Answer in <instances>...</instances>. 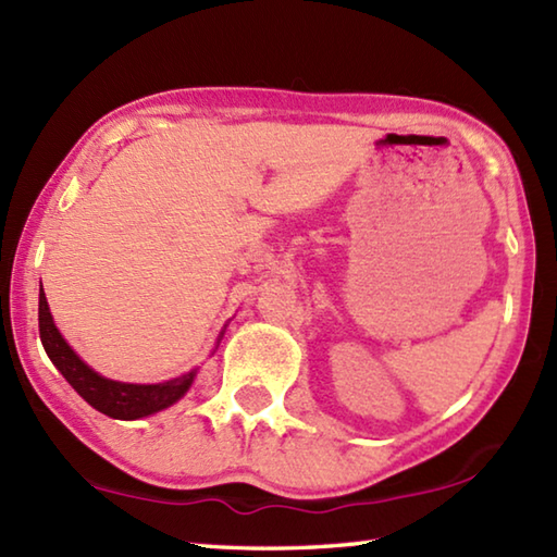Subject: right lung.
<instances>
[{
	"mask_svg": "<svg viewBox=\"0 0 557 557\" xmlns=\"http://www.w3.org/2000/svg\"><path fill=\"white\" fill-rule=\"evenodd\" d=\"M38 329L40 341L46 347L52 364L60 369L62 376L70 381V386L79 394L89 406L108 418L115 420H137L147 418L151 412H159L176 403L185 391L190 388L195 372L183 374L178 379L163 381V384H123V381L106 379L96 374L89 364H84L72 347L64 343L58 325L52 323L48 309V299L42 294L38 297Z\"/></svg>",
	"mask_w": 557,
	"mask_h": 557,
	"instance_id": "add662e5",
	"label": "right lung"
}]
</instances>
